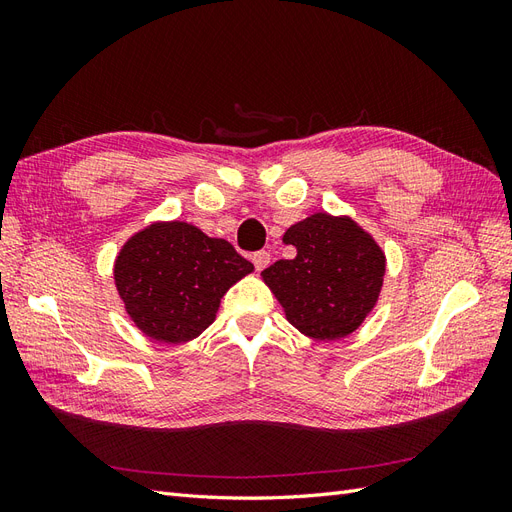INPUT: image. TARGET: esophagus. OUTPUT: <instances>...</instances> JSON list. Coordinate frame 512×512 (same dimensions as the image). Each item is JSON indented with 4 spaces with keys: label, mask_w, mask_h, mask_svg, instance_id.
Wrapping results in <instances>:
<instances>
[{
    "label": "esophagus",
    "mask_w": 512,
    "mask_h": 512,
    "mask_svg": "<svg viewBox=\"0 0 512 512\" xmlns=\"http://www.w3.org/2000/svg\"><path fill=\"white\" fill-rule=\"evenodd\" d=\"M252 260H254V267H256V271H265V269L269 267V262H271V254L262 250V252H256Z\"/></svg>",
    "instance_id": "obj_1"
}]
</instances>
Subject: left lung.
Here are the masks:
<instances>
[{
    "label": "left lung",
    "instance_id": "left-lung-1",
    "mask_svg": "<svg viewBox=\"0 0 512 512\" xmlns=\"http://www.w3.org/2000/svg\"><path fill=\"white\" fill-rule=\"evenodd\" d=\"M282 241L297 254L260 273L286 320L312 339L335 342L361 327L378 305L386 256L350 215L318 211L292 224Z\"/></svg>",
    "mask_w": 512,
    "mask_h": 512
}]
</instances>
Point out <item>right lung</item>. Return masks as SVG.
<instances>
[{
	"instance_id": "1",
	"label": "right lung",
	"mask_w": 512,
	"mask_h": 512,
	"mask_svg": "<svg viewBox=\"0 0 512 512\" xmlns=\"http://www.w3.org/2000/svg\"><path fill=\"white\" fill-rule=\"evenodd\" d=\"M254 271L226 239L190 222H151L121 245L113 265L119 299L153 342L185 344L215 320L224 294Z\"/></svg>"
}]
</instances>
